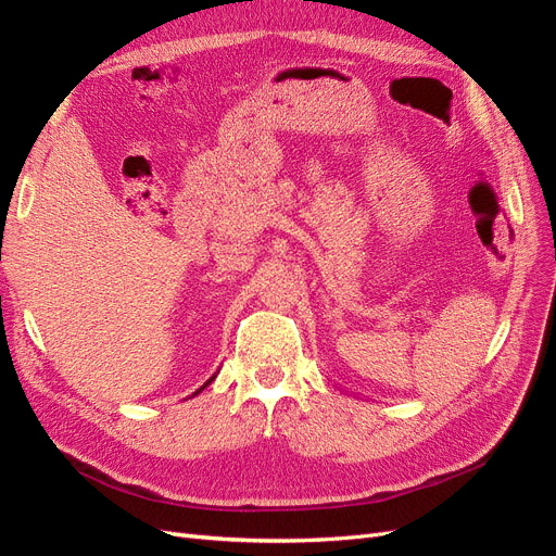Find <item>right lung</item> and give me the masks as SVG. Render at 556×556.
Masks as SVG:
<instances>
[{
  "label": "right lung",
  "mask_w": 556,
  "mask_h": 556,
  "mask_svg": "<svg viewBox=\"0 0 556 556\" xmlns=\"http://www.w3.org/2000/svg\"><path fill=\"white\" fill-rule=\"evenodd\" d=\"M213 378H215V376H213ZM213 378H208V380H206V382H204V387H206V384H211V382H213ZM204 387H199V390H197V392H194V394H192V396H197V394H199V392H201V390H204Z\"/></svg>",
  "instance_id": "add662e5"
}]
</instances>
